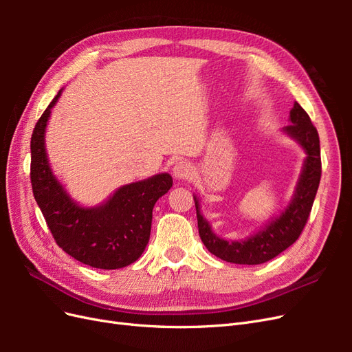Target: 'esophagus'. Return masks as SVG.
Returning a JSON list of instances; mask_svg holds the SVG:
<instances>
[{"instance_id":"34e87169","label":"esophagus","mask_w":352,"mask_h":352,"mask_svg":"<svg viewBox=\"0 0 352 352\" xmlns=\"http://www.w3.org/2000/svg\"><path fill=\"white\" fill-rule=\"evenodd\" d=\"M173 175L177 179H189L192 176V166L188 162H179L173 167Z\"/></svg>"}]
</instances>
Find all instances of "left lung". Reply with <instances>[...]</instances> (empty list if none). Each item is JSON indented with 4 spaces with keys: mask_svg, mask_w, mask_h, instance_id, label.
<instances>
[{
    "mask_svg": "<svg viewBox=\"0 0 352 352\" xmlns=\"http://www.w3.org/2000/svg\"><path fill=\"white\" fill-rule=\"evenodd\" d=\"M291 124L285 126V132L304 148L307 154L304 170L291 204L257 235L238 242H228L216 236L211 232L208 221L201 216L198 199L194 197L199 238L216 257L235 264H263L274 258L300 238L310 217L322 177L320 140H318L317 129L311 123L310 116L298 102L294 104V109L291 110Z\"/></svg>",
    "mask_w": 352,
    "mask_h": 352,
    "instance_id": "left-lung-1",
    "label": "left lung"
}]
</instances>
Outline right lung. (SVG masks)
<instances>
[{"instance_id": "right-lung-1", "label": "right lung", "mask_w": 352, "mask_h": 352, "mask_svg": "<svg viewBox=\"0 0 352 352\" xmlns=\"http://www.w3.org/2000/svg\"><path fill=\"white\" fill-rule=\"evenodd\" d=\"M61 91L50 102L30 138V184L58 247L95 269H122L141 257L151 233L153 208L172 188L167 173L122 186L105 204L79 207L52 175L44 145L45 126Z\"/></svg>"}]
</instances>
